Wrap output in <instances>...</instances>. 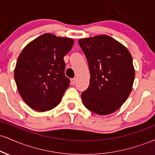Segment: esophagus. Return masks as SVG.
<instances>
[{"instance_id": "34e87169", "label": "esophagus", "mask_w": 155, "mask_h": 155, "mask_svg": "<svg viewBox=\"0 0 155 155\" xmlns=\"http://www.w3.org/2000/svg\"><path fill=\"white\" fill-rule=\"evenodd\" d=\"M71 84L73 86H74L76 83V79H72L71 80Z\"/></svg>"}]
</instances>
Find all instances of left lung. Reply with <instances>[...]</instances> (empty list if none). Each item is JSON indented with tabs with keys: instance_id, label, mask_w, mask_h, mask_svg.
I'll use <instances>...</instances> for the list:
<instances>
[{
	"instance_id": "8db88e82",
	"label": "left lung",
	"mask_w": 155,
	"mask_h": 155,
	"mask_svg": "<svg viewBox=\"0 0 155 155\" xmlns=\"http://www.w3.org/2000/svg\"><path fill=\"white\" fill-rule=\"evenodd\" d=\"M88 62L90 80L81 99L100 115L118 110L131 94L135 77L132 56L124 45L106 35L80 39Z\"/></svg>"
}]
</instances>
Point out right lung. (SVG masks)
<instances>
[{
	"mask_svg": "<svg viewBox=\"0 0 155 155\" xmlns=\"http://www.w3.org/2000/svg\"><path fill=\"white\" fill-rule=\"evenodd\" d=\"M74 41L45 33L29 42L16 61L14 79L18 93L31 109L45 112L58 105L70 81L63 57Z\"/></svg>",
	"mask_w": 155,
	"mask_h": 155,
	"instance_id": "1",
	"label": "right lung"
}]
</instances>
